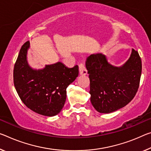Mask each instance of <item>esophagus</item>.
I'll use <instances>...</instances> for the list:
<instances>
[{
	"label": "esophagus",
	"instance_id": "1",
	"mask_svg": "<svg viewBox=\"0 0 151 151\" xmlns=\"http://www.w3.org/2000/svg\"><path fill=\"white\" fill-rule=\"evenodd\" d=\"M79 74L81 75H86L87 73V69L85 68V66L84 64L83 63H81L79 64Z\"/></svg>",
	"mask_w": 151,
	"mask_h": 151
}]
</instances>
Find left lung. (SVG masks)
Segmentation results:
<instances>
[{
    "label": "left lung",
    "mask_w": 151,
    "mask_h": 151,
    "mask_svg": "<svg viewBox=\"0 0 151 151\" xmlns=\"http://www.w3.org/2000/svg\"><path fill=\"white\" fill-rule=\"evenodd\" d=\"M90 80L91 102L98 112L109 114L129 104L139 87L142 62L138 52L132 50L121 66L109 64L106 55H90L86 61Z\"/></svg>",
    "instance_id": "left-lung-1"
}]
</instances>
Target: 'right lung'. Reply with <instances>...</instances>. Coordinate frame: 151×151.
<instances>
[{"mask_svg": "<svg viewBox=\"0 0 151 151\" xmlns=\"http://www.w3.org/2000/svg\"><path fill=\"white\" fill-rule=\"evenodd\" d=\"M27 41L20 50L13 70L15 89L21 101L35 113L54 116L63 108L66 88L78 75V66L68 68L60 62L33 69L28 64Z\"/></svg>", "mask_w": 151, "mask_h": 151, "instance_id": "obj_1", "label": "right lung"}]
</instances>
